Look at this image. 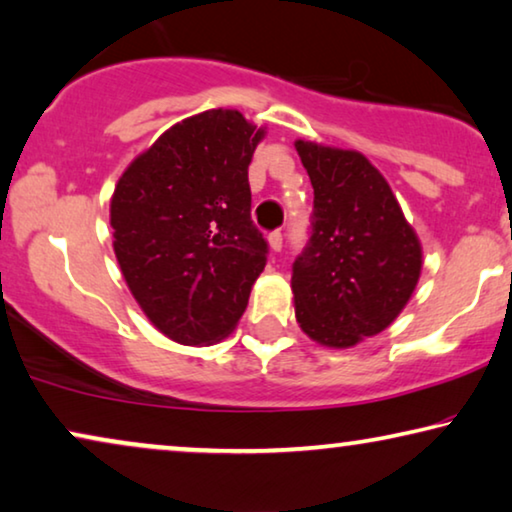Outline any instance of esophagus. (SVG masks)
Segmentation results:
<instances>
[{
    "instance_id": "obj_1",
    "label": "esophagus",
    "mask_w": 512,
    "mask_h": 512,
    "mask_svg": "<svg viewBox=\"0 0 512 512\" xmlns=\"http://www.w3.org/2000/svg\"><path fill=\"white\" fill-rule=\"evenodd\" d=\"M266 241H269V248L273 250V253H278V250L283 248V234L280 232H271L269 236H266Z\"/></svg>"
}]
</instances>
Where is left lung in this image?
Returning <instances> with one entry per match:
<instances>
[{"instance_id": "8db88e82", "label": "left lung", "mask_w": 512, "mask_h": 512, "mask_svg": "<svg viewBox=\"0 0 512 512\" xmlns=\"http://www.w3.org/2000/svg\"><path fill=\"white\" fill-rule=\"evenodd\" d=\"M315 192L313 236L294 262V315L325 348L385 331L413 297L422 243L385 176L359 153L294 141Z\"/></svg>"}]
</instances>
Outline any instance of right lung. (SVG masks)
<instances>
[{"instance_id":"1","label":"right lung","mask_w":512,"mask_h":512,"mask_svg":"<svg viewBox=\"0 0 512 512\" xmlns=\"http://www.w3.org/2000/svg\"><path fill=\"white\" fill-rule=\"evenodd\" d=\"M266 136L236 109L190 115L134 157L111 197L113 253L157 331L181 345L232 334L266 264L248 167Z\"/></svg>"}]
</instances>
